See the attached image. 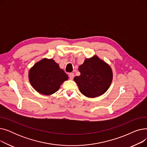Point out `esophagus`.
I'll return each instance as SVG.
<instances>
[{
	"instance_id": "obj_1",
	"label": "esophagus",
	"mask_w": 147,
	"mask_h": 147,
	"mask_svg": "<svg viewBox=\"0 0 147 147\" xmlns=\"http://www.w3.org/2000/svg\"><path fill=\"white\" fill-rule=\"evenodd\" d=\"M68 76H69V79H70V80H73V78H74V73H69Z\"/></svg>"
}]
</instances>
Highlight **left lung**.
I'll return each instance as SVG.
<instances>
[{
  "mask_svg": "<svg viewBox=\"0 0 147 147\" xmlns=\"http://www.w3.org/2000/svg\"><path fill=\"white\" fill-rule=\"evenodd\" d=\"M79 76L74 82L81 93L88 98H96L103 95L110 88L113 74L111 67L95 55L84 59L79 67Z\"/></svg>",
  "mask_w": 147,
  "mask_h": 147,
  "instance_id": "8db88e82",
  "label": "left lung"
}]
</instances>
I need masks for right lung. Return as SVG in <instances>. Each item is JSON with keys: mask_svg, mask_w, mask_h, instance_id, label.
Listing matches in <instances>:
<instances>
[{"mask_svg": "<svg viewBox=\"0 0 147 147\" xmlns=\"http://www.w3.org/2000/svg\"><path fill=\"white\" fill-rule=\"evenodd\" d=\"M28 79L31 85L38 93L51 95L59 90L68 77L53 59L45 58L29 69Z\"/></svg>", "mask_w": 147, "mask_h": 147, "instance_id": "add662e5", "label": "right lung"}]
</instances>
